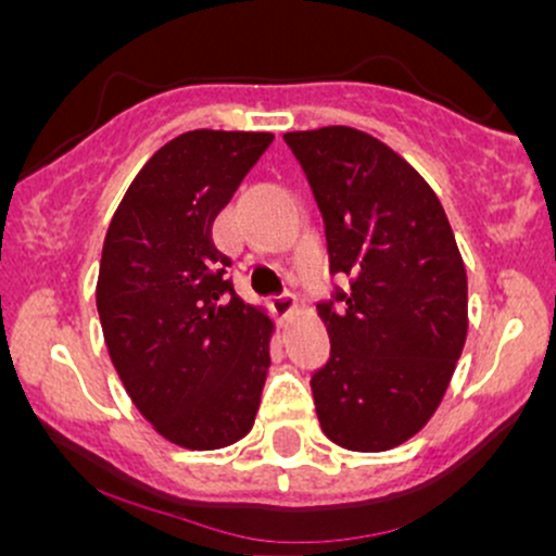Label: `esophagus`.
Masks as SVG:
<instances>
[{
    "label": "esophagus",
    "instance_id": "34e87169",
    "mask_svg": "<svg viewBox=\"0 0 556 556\" xmlns=\"http://www.w3.org/2000/svg\"><path fill=\"white\" fill-rule=\"evenodd\" d=\"M271 308L279 318H290L298 311V300L292 298L290 292H285V295H274L271 298Z\"/></svg>",
    "mask_w": 556,
    "mask_h": 556
}]
</instances>
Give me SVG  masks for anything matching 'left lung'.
I'll list each match as a JSON object with an SVG mask.
<instances>
[{"label":"left lung","instance_id":"1","mask_svg":"<svg viewBox=\"0 0 556 556\" xmlns=\"http://www.w3.org/2000/svg\"><path fill=\"white\" fill-rule=\"evenodd\" d=\"M285 143L321 212L329 274L350 279L318 303L331 342L311 376L318 424L344 450H392L433 416L468 334L455 235L429 182L368 132L331 125Z\"/></svg>","mask_w":556,"mask_h":556}]
</instances>
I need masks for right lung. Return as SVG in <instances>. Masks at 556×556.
<instances>
[{
	"label": "right lung",
	"instance_id": "obj_1",
	"mask_svg": "<svg viewBox=\"0 0 556 556\" xmlns=\"http://www.w3.org/2000/svg\"><path fill=\"white\" fill-rule=\"evenodd\" d=\"M271 132L190 130L156 151L106 229L96 308L110 358L146 420L185 450L253 429L271 321L235 292L214 222Z\"/></svg>",
	"mask_w": 556,
	"mask_h": 556
}]
</instances>
